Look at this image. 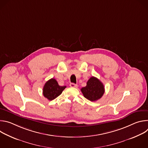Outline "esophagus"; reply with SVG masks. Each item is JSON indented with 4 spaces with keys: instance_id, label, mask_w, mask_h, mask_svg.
<instances>
[{
    "instance_id": "obj_1",
    "label": "esophagus",
    "mask_w": 148,
    "mask_h": 148,
    "mask_svg": "<svg viewBox=\"0 0 148 148\" xmlns=\"http://www.w3.org/2000/svg\"><path fill=\"white\" fill-rule=\"evenodd\" d=\"M70 86L71 87H73V88L77 87V84H74V83H71V84H70Z\"/></svg>"
}]
</instances>
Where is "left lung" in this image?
<instances>
[{
    "label": "left lung",
    "instance_id": "8db88e82",
    "mask_svg": "<svg viewBox=\"0 0 148 148\" xmlns=\"http://www.w3.org/2000/svg\"><path fill=\"white\" fill-rule=\"evenodd\" d=\"M81 91L84 97L91 101H96L104 94L105 88L103 84L96 77H91L87 82V86L82 87Z\"/></svg>",
    "mask_w": 148,
    "mask_h": 148
}]
</instances>
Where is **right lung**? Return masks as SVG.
<instances>
[{"label":"right lung","instance_id":"1","mask_svg":"<svg viewBox=\"0 0 148 148\" xmlns=\"http://www.w3.org/2000/svg\"><path fill=\"white\" fill-rule=\"evenodd\" d=\"M66 88V86H60L55 79L51 78L45 84L43 94L45 98L51 101L58 97Z\"/></svg>","mask_w":148,"mask_h":148}]
</instances>
